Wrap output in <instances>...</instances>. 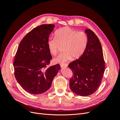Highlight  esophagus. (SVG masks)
Listing matches in <instances>:
<instances>
[{"instance_id": "1", "label": "esophagus", "mask_w": 120, "mask_h": 120, "mask_svg": "<svg viewBox=\"0 0 120 120\" xmlns=\"http://www.w3.org/2000/svg\"><path fill=\"white\" fill-rule=\"evenodd\" d=\"M60 66L61 68L67 67H68V64H60Z\"/></svg>"}]
</instances>
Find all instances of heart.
I'll use <instances>...</instances> for the list:
<instances>
[{"label": "heart", "instance_id": "1", "mask_svg": "<svg viewBox=\"0 0 120 120\" xmlns=\"http://www.w3.org/2000/svg\"><path fill=\"white\" fill-rule=\"evenodd\" d=\"M55 38L48 39V48L53 56H56L63 46L64 52L54 59L56 63H62L72 59H78L84 53L88 44L86 34L82 31L69 27L57 30L54 32Z\"/></svg>", "mask_w": 120, "mask_h": 120}]
</instances>
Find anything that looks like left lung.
I'll list each match as a JSON object with an SVG mask.
<instances>
[{
  "label": "left lung",
  "instance_id": "8db88e82",
  "mask_svg": "<svg viewBox=\"0 0 120 120\" xmlns=\"http://www.w3.org/2000/svg\"><path fill=\"white\" fill-rule=\"evenodd\" d=\"M85 31L89 38L85 52L79 59L68 64L72 72L70 88L75 94L83 97L92 95L99 88L105 68L99 39L91 30Z\"/></svg>",
  "mask_w": 120,
  "mask_h": 120
}]
</instances>
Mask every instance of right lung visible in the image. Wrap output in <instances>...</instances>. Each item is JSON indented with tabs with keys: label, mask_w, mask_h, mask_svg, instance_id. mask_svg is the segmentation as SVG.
I'll return each mask as SVG.
<instances>
[{
	"label": "right lung",
	"mask_w": 120,
	"mask_h": 120,
	"mask_svg": "<svg viewBox=\"0 0 120 120\" xmlns=\"http://www.w3.org/2000/svg\"><path fill=\"white\" fill-rule=\"evenodd\" d=\"M54 27L46 24L32 29L20 42L14 57V76L22 88L31 94L48 90L60 68L59 64L49 67L52 56L47 42Z\"/></svg>",
	"instance_id": "right-lung-1"
}]
</instances>
